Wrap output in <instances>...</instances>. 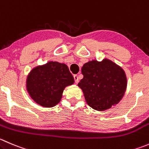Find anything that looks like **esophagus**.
<instances>
[{
	"label": "esophagus",
	"mask_w": 149,
	"mask_h": 149,
	"mask_svg": "<svg viewBox=\"0 0 149 149\" xmlns=\"http://www.w3.org/2000/svg\"><path fill=\"white\" fill-rule=\"evenodd\" d=\"M73 78H74V80H75V83L77 84L79 82V76L77 75H74L73 76Z\"/></svg>",
	"instance_id": "34e87169"
}]
</instances>
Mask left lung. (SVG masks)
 I'll return each instance as SVG.
<instances>
[{
	"instance_id": "obj_1",
	"label": "left lung",
	"mask_w": 149,
	"mask_h": 149,
	"mask_svg": "<svg viewBox=\"0 0 149 149\" xmlns=\"http://www.w3.org/2000/svg\"><path fill=\"white\" fill-rule=\"evenodd\" d=\"M84 78L78 86L88 105L97 111H105L117 104L125 95L127 78L125 71L111 60H92L81 68Z\"/></svg>"
}]
</instances>
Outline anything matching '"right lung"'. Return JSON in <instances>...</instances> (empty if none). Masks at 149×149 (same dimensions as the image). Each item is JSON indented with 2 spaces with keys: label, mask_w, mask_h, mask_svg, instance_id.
I'll use <instances>...</instances> for the list:
<instances>
[{
  "label": "right lung",
  "mask_w": 149,
  "mask_h": 149,
  "mask_svg": "<svg viewBox=\"0 0 149 149\" xmlns=\"http://www.w3.org/2000/svg\"><path fill=\"white\" fill-rule=\"evenodd\" d=\"M73 83V76L65 64L49 62L30 71L27 79V90L36 103L51 108L60 102L65 86Z\"/></svg>",
  "instance_id": "obj_1"
}]
</instances>
